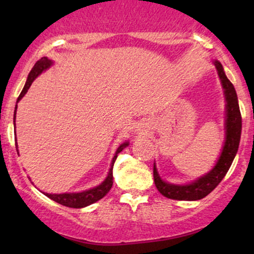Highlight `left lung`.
I'll return each instance as SVG.
<instances>
[{
	"label": "left lung",
	"instance_id": "left-lung-1",
	"mask_svg": "<svg viewBox=\"0 0 254 254\" xmlns=\"http://www.w3.org/2000/svg\"><path fill=\"white\" fill-rule=\"evenodd\" d=\"M214 65L220 77L226 100V117H224V144L216 164L204 176L197 178L189 184L168 183L160 177L154 162V183L162 196L177 200H198L208 196L221 183L232 166L233 160L238 153L241 137V113L239 109L238 95L234 86L226 76L223 66L218 61H214Z\"/></svg>",
	"mask_w": 254,
	"mask_h": 254
}]
</instances>
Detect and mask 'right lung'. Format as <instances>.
I'll list each match as a JSON object with an SVG mask.
<instances>
[{
    "instance_id": "obj_1",
    "label": "right lung",
    "mask_w": 254,
    "mask_h": 254,
    "mask_svg": "<svg viewBox=\"0 0 254 254\" xmlns=\"http://www.w3.org/2000/svg\"><path fill=\"white\" fill-rule=\"evenodd\" d=\"M54 64V61L49 60L48 57H43L40 58L38 62L34 64V66L32 68V70L28 74L27 80H26V83L22 88L21 93H20L19 98L16 100V105H15V110H14V129H15V119H16V109H17V103L24 98V95L27 93V90L30 89L32 82H33L36 78L42 74L43 71L48 70L49 68ZM16 145V151L17 150V143ZM129 145V141H125L124 143H122L116 150L115 156H113L112 161H111V166L109 173H107L106 178L104 179V182L100 184V185L94 186V188L89 189V190H84L81 192H64V193H48V192H43L46 197H49L50 199L55 200V202L62 204V205L69 206V208H75V209H80V208H84V206H88L90 204L98 202L99 199H101L104 196H106V193L111 190L113 185V165H115L116 159H117L118 154L121 153L124 148H127Z\"/></svg>"
}]
</instances>
